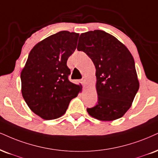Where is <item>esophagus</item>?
Wrapping results in <instances>:
<instances>
[{"label":"esophagus","mask_w":158,"mask_h":158,"mask_svg":"<svg viewBox=\"0 0 158 158\" xmlns=\"http://www.w3.org/2000/svg\"><path fill=\"white\" fill-rule=\"evenodd\" d=\"M81 84L83 85V86H85V83H86V81H85V78H82L81 80Z\"/></svg>","instance_id":"obj_1"}]
</instances>
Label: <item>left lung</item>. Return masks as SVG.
I'll return each instance as SVG.
<instances>
[{"label":"left lung","instance_id":"left-lung-1","mask_svg":"<svg viewBox=\"0 0 158 158\" xmlns=\"http://www.w3.org/2000/svg\"><path fill=\"white\" fill-rule=\"evenodd\" d=\"M77 49L86 53L96 67L98 101L87 112L101 121L122 117L139 89L133 56L116 37L100 30L81 34Z\"/></svg>","mask_w":158,"mask_h":158}]
</instances>
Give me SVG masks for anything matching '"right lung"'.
Listing matches in <instances>:
<instances>
[{"label":"right lung","mask_w":158,"mask_h":158,"mask_svg":"<svg viewBox=\"0 0 158 158\" xmlns=\"http://www.w3.org/2000/svg\"><path fill=\"white\" fill-rule=\"evenodd\" d=\"M79 34L62 31L36 44L21 72L22 94L34 114L46 120L65 114L80 85L70 82L68 58L76 49Z\"/></svg>","instance_id":"1"}]
</instances>
